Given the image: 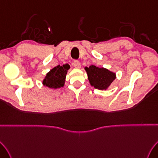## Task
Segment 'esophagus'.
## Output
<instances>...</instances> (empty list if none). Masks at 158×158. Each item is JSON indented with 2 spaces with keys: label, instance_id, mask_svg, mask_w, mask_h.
<instances>
[{
  "label": "esophagus",
  "instance_id": "obj_1",
  "mask_svg": "<svg viewBox=\"0 0 158 158\" xmlns=\"http://www.w3.org/2000/svg\"><path fill=\"white\" fill-rule=\"evenodd\" d=\"M73 65L74 66V67L77 68V69H79V68L81 67V64H80L79 61H77V60H75V61H74Z\"/></svg>",
  "mask_w": 158,
  "mask_h": 158
}]
</instances>
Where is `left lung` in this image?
Here are the masks:
<instances>
[{
  "label": "left lung",
  "instance_id": "1",
  "mask_svg": "<svg viewBox=\"0 0 158 158\" xmlns=\"http://www.w3.org/2000/svg\"><path fill=\"white\" fill-rule=\"evenodd\" d=\"M85 70L88 74L89 83L96 89H107L116 79V74L104 68H98L92 65Z\"/></svg>",
  "mask_w": 158,
  "mask_h": 158
}]
</instances>
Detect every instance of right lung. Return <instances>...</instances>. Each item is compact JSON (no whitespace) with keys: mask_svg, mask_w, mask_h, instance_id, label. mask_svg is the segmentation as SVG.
<instances>
[{"mask_svg":"<svg viewBox=\"0 0 158 158\" xmlns=\"http://www.w3.org/2000/svg\"><path fill=\"white\" fill-rule=\"evenodd\" d=\"M70 69L69 64L63 66L58 65L53 68L46 74L45 78L42 81L43 85L52 89H57L64 85L65 79L68 72Z\"/></svg>","mask_w":158,"mask_h":158,"instance_id":"add662e5","label":"right lung"}]
</instances>
